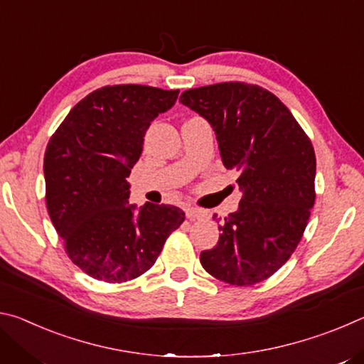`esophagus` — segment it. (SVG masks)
Wrapping results in <instances>:
<instances>
[{
  "instance_id": "1",
  "label": "esophagus",
  "mask_w": 364,
  "mask_h": 364,
  "mask_svg": "<svg viewBox=\"0 0 364 364\" xmlns=\"http://www.w3.org/2000/svg\"><path fill=\"white\" fill-rule=\"evenodd\" d=\"M184 212H186V217L189 220H199L204 217V212L199 210V208H196V207H186L184 208Z\"/></svg>"
}]
</instances>
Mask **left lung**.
<instances>
[{
	"mask_svg": "<svg viewBox=\"0 0 364 364\" xmlns=\"http://www.w3.org/2000/svg\"><path fill=\"white\" fill-rule=\"evenodd\" d=\"M180 101L217 134L223 165L237 173L242 199L220 226L218 244L200 252L207 273L232 286L274 274L297 249L315 204L311 141L284 104L244 82L184 91Z\"/></svg>",
	"mask_w": 364,
	"mask_h": 364,
	"instance_id": "left-lung-1",
	"label": "left lung"
}]
</instances>
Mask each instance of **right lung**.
Returning <instances> with one entry per match:
<instances>
[{
	"instance_id": "obj_1",
	"label": "right lung",
	"mask_w": 364,
	"mask_h": 364,
	"mask_svg": "<svg viewBox=\"0 0 364 364\" xmlns=\"http://www.w3.org/2000/svg\"><path fill=\"white\" fill-rule=\"evenodd\" d=\"M180 90L144 85L102 86L73 107L46 146L49 218L70 260L104 282L146 273L184 221L175 205L128 204L133 165L144 134Z\"/></svg>"
}]
</instances>
